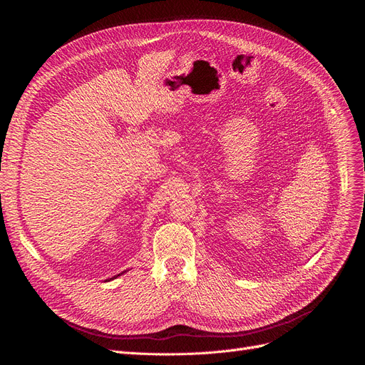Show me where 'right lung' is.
<instances>
[{
    "instance_id": "obj_1",
    "label": "right lung",
    "mask_w": 365,
    "mask_h": 365,
    "mask_svg": "<svg viewBox=\"0 0 365 365\" xmlns=\"http://www.w3.org/2000/svg\"><path fill=\"white\" fill-rule=\"evenodd\" d=\"M124 272H127V271H124ZM124 272H121V274H124ZM121 274H118V275H115V277H113V278H110V279H115V278H118V277H120Z\"/></svg>"
}]
</instances>
